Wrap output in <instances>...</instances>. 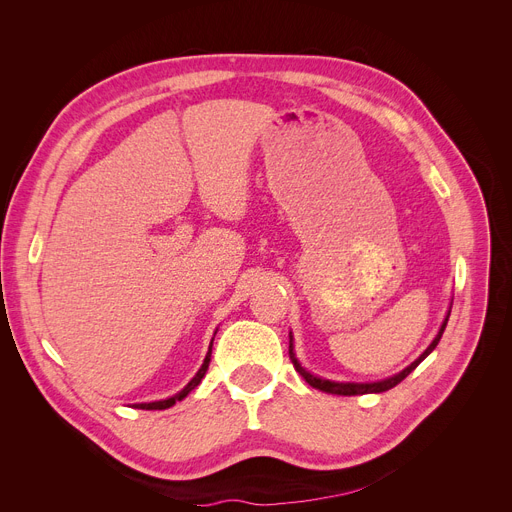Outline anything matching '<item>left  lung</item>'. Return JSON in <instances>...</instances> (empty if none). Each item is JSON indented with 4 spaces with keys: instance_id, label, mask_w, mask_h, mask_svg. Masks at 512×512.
<instances>
[{
    "instance_id": "1",
    "label": "left lung",
    "mask_w": 512,
    "mask_h": 512,
    "mask_svg": "<svg viewBox=\"0 0 512 512\" xmlns=\"http://www.w3.org/2000/svg\"><path fill=\"white\" fill-rule=\"evenodd\" d=\"M450 309H452V303H450ZM450 309H448V313H446V317H444V321H442V326H440V330H438V334H436V338L432 340V344H429L425 351L409 365V367H405L402 369L400 373H394V375H390V378H386V380H378V382H334V380H326V378H319V375H315V373H311V371H307L303 365H301V361L297 359V353H294V346H292V332L288 334V338H290V346H288V355H290V361H292V365H294V369H297L301 375H303V380L309 384V386H313V388H317V390H321V392H328V394H340V396H355V394H380V392H386V390H390V388H394L396 384H400L402 380L407 378V375L429 355L434 351V348L438 346V342H440V338H442V334H444V330H446V324H448V317H450Z\"/></svg>"
}]
</instances>
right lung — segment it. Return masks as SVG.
Wrapping results in <instances>:
<instances>
[{
    "label": "right lung",
    "mask_w": 512,
    "mask_h": 512,
    "mask_svg": "<svg viewBox=\"0 0 512 512\" xmlns=\"http://www.w3.org/2000/svg\"><path fill=\"white\" fill-rule=\"evenodd\" d=\"M215 336V334H213ZM211 346H213V338H211V344H209V351H207V355H205V359H203V365L199 367V371L195 373V378L188 382L180 392H176L174 396H170V398H164V400H153V402H139V405H132L134 409H147V411H161V409H170L172 405H176L178 400H182V398H186L188 394H191L199 384H201V380L205 378V373H207V367H209V361H211Z\"/></svg>",
    "instance_id": "right-lung-1"
}]
</instances>
